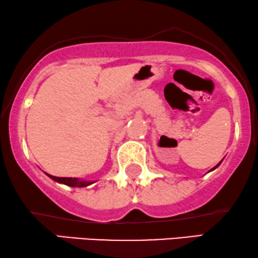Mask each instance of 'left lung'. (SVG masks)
I'll return each instance as SVG.
<instances>
[{"label": "left lung", "instance_id": "obj_1", "mask_svg": "<svg viewBox=\"0 0 258 258\" xmlns=\"http://www.w3.org/2000/svg\"><path fill=\"white\" fill-rule=\"evenodd\" d=\"M221 163V162H220ZM220 163H219V164H218V165H216V167H214L213 169H212V170H214V169H216V168H218V167H219V165H220Z\"/></svg>", "mask_w": 258, "mask_h": 258}]
</instances>
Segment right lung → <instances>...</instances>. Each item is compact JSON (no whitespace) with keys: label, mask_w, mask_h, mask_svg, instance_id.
<instances>
[{"label":"right lung","mask_w":258,"mask_h":258,"mask_svg":"<svg viewBox=\"0 0 258 258\" xmlns=\"http://www.w3.org/2000/svg\"><path fill=\"white\" fill-rule=\"evenodd\" d=\"M52 180L60 182V183H64L67 185H70V187H87L93 183V182H88V181H82V180H78V178H73V177H56V176H52L48 175Z\"/></svg>","instance_id":"right-lung-1"}]
</instances>
